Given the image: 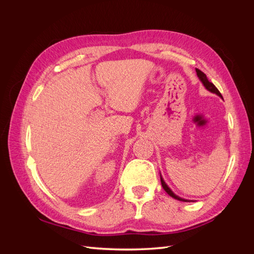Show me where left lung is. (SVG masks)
Wrapping results in <instances>:
<instances>
[{
  "label": "left lung",
  "instance_id": "1",
  "mask_svg": "<svg viewBox=\"0 0 254 254\" xmlns=\"http://www.w3.org/2000/svg\"><path fill=\"white\" fill-rule=\"evenodd\" d=\"M196 73H197V76H198V78L201 80V82L203 83V86L205 87V89L206 90H209L210 92H212V93H215V94H217L218 96H220V97H222L221 96V94H220V92L218 91V89L214 86V84L211 82V81H209V79L206 78V75L203 73V72H201L200 70H199V68H196ZM161 184H162V187H163V189H164V190L166 191V193L170 195L171 197H173V198H175V199H177V200H180V201H186V202H188L189 200H187V199H183V198H181V197H179V196H177L176 194H174V191L167 187V184L165 183V181L163 180V178H162V176H161Z\"/></svg>",
  "mask_w": 254,
  "mask_h": 254
}]
</instances>
